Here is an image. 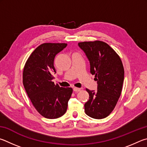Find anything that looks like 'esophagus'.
<instances>
[{"label": "esophagus", "mask_w": 147, "mask_h": 147, "mask_svg": "<svg viewBox=\"0 0 147 147\" xmlns=\"http://www.w3.org/2000/svg\"><path fill=\"white\" fill-rule=\"evenodd\" d=\"M73 90H74V92H79L81 90V89L80 88H76V87H74V88H73Z\"/></svg>", "instance_id": "1"}]
</instances>
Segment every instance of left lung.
I'll return each instance as SVG.
<instances>
[{
  "label": "left lung",
  "mask_w": 147,
  "mask_h": 147,
  "mask_svg": "<svg viewBox=\"0 0 147 147\" xmlns=\"http://www.w3.org/2000/svg\"><path fill=\"white\" fill-rule=\"evenodd\" d=\"M78 45L86 53L97 83V91L86 89L89 100L84 104V112L94 119H103L114 110L121 94L125 74L122 61L103 41H84Z\"/></svg>",
  "instance_id": "1"
}]
</instances>
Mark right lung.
Segmentation results:
<instances>
[{"mask_svg":"<svg viewBox=\"0 0 147 147\" xmlns=\"http://www.w3.org/2000/svg\"><path fill=\"white\" fill-rule=\"evenodd\" d=\"M66 43H43L36 48L26 62L22 82L26 92L37 111L48 119H57L66 112L71 88H62L52 81L55 55Z\"/></svg>","mask_w":147,"mask_h":147,"instance_id":"obj_1","label":"right lung"}]
</instances>
